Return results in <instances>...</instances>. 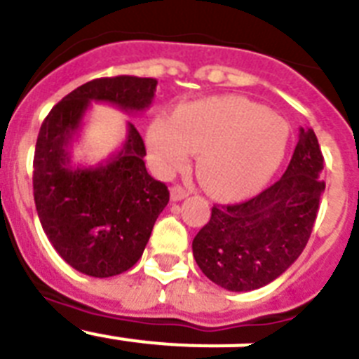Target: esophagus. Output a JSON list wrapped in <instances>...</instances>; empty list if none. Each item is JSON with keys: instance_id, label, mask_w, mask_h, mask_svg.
I'll return each instance as SVG.
<instances>
[{"instance_id": "1", "label": "esophagus", "mask_w": 359, "mask_h": 359, "mask_svg": "<svg viewBox=\"0 0 359 359\" xmlns=\"http://www.w3.org/2000/svg\"><path fill=\"white\" fill-rule=\"evenodd\" d=\"M187 196H189V192H187L182 185H174L172 189H170V199H172V201H182Z\"/></svg>"}]
</instances>
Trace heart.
Returning <instances> with one entry per match:
<instances>
[{"instance_id":"heart-1","label":"heart","mask_w":359,"mask_h":359,"mask_svg":"<svg viewBox=\"0 0 359 359\" xmlns=\"http://www.w3.org/2000/svg\"><path fill=\"white\" fill-rule=\"evenodd\" d=\"M160 172L185 167L199 152L198 177L217 198H236L264 183L280 165L290 129L280 116L241 97H217L156 118L147 135Z\"/></svg>"}]
</instances>
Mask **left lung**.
<instances>
[{
  "label": "left lung",
  "instance_id": "left-lung-1",
  "mask_svg": "<svg viewBox=\"0 0 359 359\" xmlns=\"http://www.w3.org/2000/svg\"><path fill=\"white\" fill-rule=\"evenodd\" d=\"M323 156L318 138L300 128L286 172L261 194L214 205L192 241L199 269L228 291H252L280 277L304 252L320 208Z\"/></svg>",
  "mask_w": 359,
  "mask_h": 359
}]
</instances>
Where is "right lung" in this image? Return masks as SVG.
<instances>
[{"instance_id":"right-lung-1","label":"right lung","mask_w":359,"mask_h":359,"mask_svg":"<svg viewBox=\"0 0 359 359\" xmlns=\"http://www.w3.org/2000/svg\"><path fill=\"white\" fill-rule=\"evenodd\" d=\"M156 84L131 75L95 79L55 104L41 126L34 154L37 215L55 252L90 277H115L138 262L169 190L145 169L144 140L131 122L126 144L106 163L73 167L69 149L91 102L144 111Z\"/></svg>"}]
</instances>
